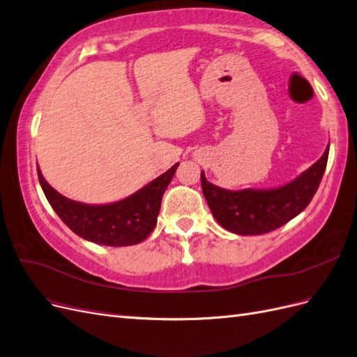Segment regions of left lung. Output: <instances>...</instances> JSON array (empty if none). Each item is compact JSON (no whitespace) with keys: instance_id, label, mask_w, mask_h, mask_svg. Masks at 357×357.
<instances>
[{"instance_id":"left-lung-1","label":"left lung","mask_w":357,"mask_h":357,"mask_svg":"<svg viewBox=\"0 0 357 357\" xmlns=\"http://www.w3.org/2000/svg\"><path fill=\"white\" fill-rule=\"evenodd\" d=\"M328 155L329 146L314 165L287 185L274 189H222L205 178L201 171L204 197L214 219L226 231L238 235L271 232L307 208L325 174Z\"/></svg>"}]
</instances>
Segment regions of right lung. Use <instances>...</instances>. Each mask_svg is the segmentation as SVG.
I'll use <instances>...</instances> for the list:
<instances>
[{"label":"right lung","instance_id":"1","mask_svg":"<svg viewBox=\"0 0 357 357\" xmlns=\"http://www.w3.org/2000/svg\"><path fill=\"white\" fill-rule=\"evenodd\" d=\"M178 164L171 167L131 197L112 204L91 205L68 199L53 189L37 165L43 192L61 220L82 238L112 247L144 241L155 229L160 202Z\"/></svg>","mask_w":357,"mask_h":357}]
</instances>
